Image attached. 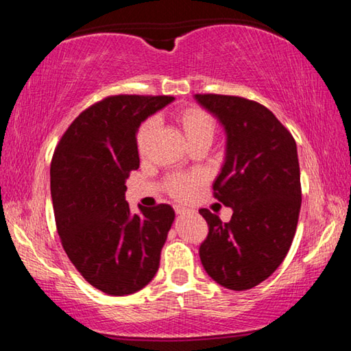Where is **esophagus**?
Masks as SVG:
<instances>
[{"label": "esophagus", "mask_w": 351, "mask_h": 351, "mask_svg": "<svg viewBox=\"0 0 351 351\" xmlns=\"http://www.w3.org/2000/svg\"><path fill=\"white\" fill-rule=\"evenodd\" d=\"M189 210L186 209V207H176V213L178 215H184V213H187Z\"/></svg>", "instance_id": "esophagus-1"}]
</instances>
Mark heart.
<instances>
[{
	"mask_svg": "<svg viewBox=\"0 0 351 351\" xmlns=\"http://www.w3.org/2000/svg\"><path fill=\"white\" fill-rule=\"evenodd\" d=\"M178 123H180L184 134L189 141L190 145L198 144V142H212L213 134H215V119L209 112L204 111L198 106H187V108L178 112ZM158 128V121L154 117L148 119L142 123L138 132V150L144 153L148 144L153 138L154 132ZM201 182L199 175H175L170 176L165 186H167L169 193L178 199H187L193 193L195 187Z\"/></svg>",
	"mask_w": 351,
	"mask_h": 351,
	"instance_id": "b5f03b06",
	"label": "heart"
}]
</instances>
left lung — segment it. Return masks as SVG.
<instances>
[{
  "instance_id": "8db88e82",
  "label": "left lung",
  "mask_w": 351,
  "mask_h": 351,
  "mask_svg": "<svg viewBox=\"0 0 351 351\" xmlns=\"http://www.w3.org/2000/svg\"><path fill=\"white\" fill-rule=\"evenodd\" d=\"M195 100L224 130V161L213 190L232 209L228 223L199 210L209 226L201 263L221 287L251 289L280 266L294 239L302 203L295 141L252 100L219 94H195Z\"/></svg>"
}]
</instances>
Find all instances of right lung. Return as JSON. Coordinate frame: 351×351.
I'll return each mask as SVG.
<instances>
[{
    "label": "right lung",
    "mask_w": 351,
    "mask_h": 351,
    "mask_svg": "<svg viewBox=\"0 0 351 351\" xmlns=\"http://www.w3.org/2000/svg\"><path fill=\"white\" fill-rule=\"evenodd\" d=\"M170 96H111L71 123L51 162V197L64 252L88 283L128 295L152 282L175 221L169 204L133 213L125 199L139 169L136 134Z\"/></svg>",
    "instance_id": "add662e5"
}]
</instances>
